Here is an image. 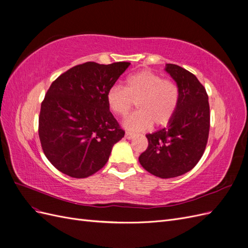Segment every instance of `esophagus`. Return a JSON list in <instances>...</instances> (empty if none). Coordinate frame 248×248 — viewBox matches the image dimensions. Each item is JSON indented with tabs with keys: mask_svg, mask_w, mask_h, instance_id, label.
Segmentation results:
<instances>
[{
	"mask_svg": "<svg viewBox=\"0 0 248 248\" xmlns=\"http://www.w3.org/2000/svg\"><path fill=\"white\" fill-rule=\"evenodd\" d=\"M133 137H134V133H133V132H130V131H126V133H125V138H126V139L130 140V139H132Z\"/></svg>",
	"mask_w": 248,
	"mask_h": 248,
	"instance_id": "esophagus-1",
	"label": "esophagus"
}]
</instances>
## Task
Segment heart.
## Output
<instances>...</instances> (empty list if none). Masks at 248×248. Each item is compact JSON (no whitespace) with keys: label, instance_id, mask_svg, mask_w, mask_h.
Wrapping results in <instances>:
<instances>
[{"label":"heart","instance_id":"obj_1","mask_svg":"<svg viewBox=\"0 0 248 248\" xmlns=\"http://www.w3.org/2000/svg\"><path fill=\"white\" fill-rule=\"evenodd\" d=\"M179 98V88L174 81L149 69L129 74L124 86L116 84L107 93L109 109L119 117L128 115L136 102L138 110L125 120L124 125L137 131L149 128L152 123L169 124L177 111Z\"/></svg>","mask_w":248,"mask_h":248}]
</instances>
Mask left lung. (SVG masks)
<instances>
[{
	"instance_id": "left-lung-1",
	"label": "left lung",
	"mask_w": 248,
	"mask_h": 248,
	"mask_svg": "<svg viewBox=\"0 0 248 248\" xmlns=\"http://www.w3.org/2000/svg\"><path fill=\"white\" fill-rule=\"evenodd\" d=\"M166 70L177 82L179 106L169 126L147 134L149 145L139 160L150 174L174 178L192 170L204 154L210 107L206 89L194 74L175 64H168Z\"/></svg>"
}]
</instances>
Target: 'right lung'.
Masks as SVG:
<instances>
[{"label": "right lung", "instance_id": "1", "mask_svg": "<svg viewBox=\"0 0 248 248\" xmlns=\"http://www.w3.org/2000/svg\"><path fill=\"white\" fill-rule=\"evenodd\" d=\"M130 65L87 62L52 81L41 103L38 133L43 153L57 170L87 178L101 170L125 131L109 111L108 89Z\"/></svg>", "mask_w": 248, "mask_h": 248}]
</instances>
